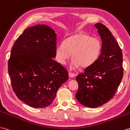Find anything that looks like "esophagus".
Listing matches in <instances>:
<instances>
[{"instance_id":"34e87169","label":"esophagus","mask_w":130,"mask_h":130,"mask_svg":"<svg viewBox=\"0 0 130 130\" xmlns=\"http://www.w3.org/2000/svg\"><path fill=\"white\" fill-rule=\"evenodd\" d=\"M69 76L70 77H74L75 76V74L72 72H69Z\"/></svg>"}]
</instances>
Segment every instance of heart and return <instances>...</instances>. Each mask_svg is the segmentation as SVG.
<instances>
[{"label": "heart", "mask_w": 130, "mask_h": 130, "mask_svg": "<svg viewBox=\"0 0 130 130\" xmlns=\"http://www.w3.org/2000/svg\"><path fill=\"white\" fill-rule=\"evenodd\" d=\"M101 51V44L99 40L84 32H78L66 38L64 43L59 44L56 48L57 60L65 64L70 58H73L71 69L79 66L86 68L90 66L98 59Z\"/></svg>", "instance_id": "heart-1"}]
</instances>
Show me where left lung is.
<instances>
[{"label":"left lung","mask_w":130,"mask_h":130,"mask_svg":"<svg viewBox=\"0 0 130 130\" xmlns=\"http://www.w3.org/2000/svg\"><path fill=\"white\" fill-rule=\"evenodd\" d=\"M94 26L102 39L101 54L76 77L78 89L76 98L82 105L92 108L114 97L123 77L122 53L118 43L105 26L98 23Z\"/></svg>","instance_id":"obj_1"}]
</instances>
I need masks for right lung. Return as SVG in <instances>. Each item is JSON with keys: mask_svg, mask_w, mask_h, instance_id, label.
<instances>
[{"mask_svg": "<svg viewBox=\"0 0 130 130\" xmlns=\"http://www.w3.org/2000/svg\"><path fill=\"white\" fill-rule=\"evenodd\" d=\"M56 34L45 25L26 29L11 51L8 72L18 98L35 108L52 104L68 72L53 59L56 56Z\"/></svg>", "mask_w": 130, "mask_h": 130, "instance_id": "1", "label": "right lung"}]
</instances>
